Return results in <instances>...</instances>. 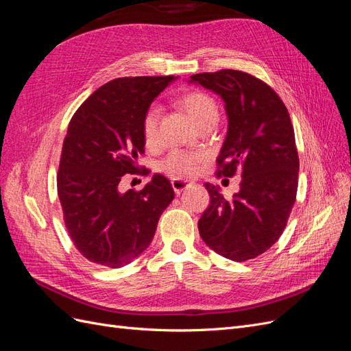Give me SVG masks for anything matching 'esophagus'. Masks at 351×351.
I'll return each instance as SVG.
<instances>
[{"label":"esophagus","instance_id":"obj_1","mask_svg":"<svg viewBox=\"0 0 351 351\" xmlns=\"http://www.w3.org/2000/svg\"><path fill=\"white\" fill-rule=\"evenodd\" d=\"M190 184V182H187V180H183V178H173L171 180V186H173V189H174V192L177 193V195H180L183 192L184 189H187Z\"/></svg>","mask_w":351,"mask_h":351}]
</instances>
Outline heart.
Wrapping results in <instances>:
<instances>
[{"label": "heart", "mask_w": 351, "mask_h": 351, "mask_svg": "<svg viewBox=\"0 0 351 351\" xmlns=\"http://www.w3.org/2000/svg\"><path fill=\"white\" fill-rule=\"evenodd\" d=\"M182 107L192 117V120L200 127L210 121L218 120V105L204 92H190L180 101ZM158 123H159V108L151 105L146 110L142 120V136L146 146H155L158 143ZM206 159L202 152H189L174 149L165 158L159 161V171L165 173L169 177L180 178L193 176L197 173L200 164Z\"/></svg>", "instance_id": "heart-1"}]
</instances>
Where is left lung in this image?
Listing matches in <instances>:
<instances>
[{"label":"left lung","mask_w":351,"mask_h":351,"mask_svg":"<svg viewBox=\"0 0 351 351\" xmlns=\"http://www.w3.org/2000/svg\"><path fill=\"white\" fill-rule=\"evenodd\" d=\"M190 79L226 102L228 132L217 176L241 174L231 200L205 184L210 205L197 222L199 234L221 256L253 259L277 243L295 202L299 155L290 114L275 90L249 73L226 69Z\"/></svg>","instance_id":"left-lung-1"}]
</instances>
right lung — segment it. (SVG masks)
<instances>
[{
	"instance_id": "1",
	"label": "right lung",
	"mask_w": 351,
	"mask_h": 351,
	"mask_svg": "<svg viewBox=\"0 0 351 351\" xmlns=\"http://www.w3.org/2000/svg\"><path fill=\"white\" fill-rule=\"evenodd\" d=\"M173 80L174 76L114 79L71 117L57 189L69 236L93 263L120 268L139 256L174 199L171 183L161 174L139 192L119 190L123 177L139 169L143 115Z\"/></svg>"
}]
</instances>
